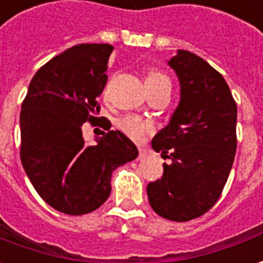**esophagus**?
I'll use <instances>...</instances> for the list:
<instances>
[{"label":"esophagus","mask_w":263,"mask_h":263,"mask_svg":"<svg viewBox=\"0 0 263 263\" xmlns=\"http://www.w3.org/2000/svg\"><path fill=\"white\" fill-rule=\"evenodd\" d=\"M146 155H147L146 149H143V147H139V159H140V160L146 159Z\"/></svg>","instance_id":"obj_1"}]
</instances>
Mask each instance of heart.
<instances>
[{"label": "heart", "mask_w": 263, "mask_h": 263, "mask_svg": "<svg viewBox=\"0 0 263 263\" xmlns=\"http://www.w3.org/2000/svg\"><path fill=\"white\" fill-rule=\"evenodd\" d=\"M146 87L147 90H155V88H170V80L167 76H164L160 71H150L146 76ZM119 127L121 132H124L128 137H132L136 142H140L144 139V136L153 132V124L147 120H143L137 116H127L119 121Z\"/></svg>", "instance_id": "heart-1"}]
</instances>
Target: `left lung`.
Here are the masks:
<instances>
[{
  "label": "left lung",
  "mask_w": 263,
  "mask_h": 263,
  "mask_svg": "<svg viewBox=\"0 0 263 263\" xmlns=\"http://www.w3.org/2000/svg\"><path fill=\"white\" fill-rule=\"evenodd\" d=\"M169 66L180 81V103L152 140L170 163L147 184V196L159 216L187 222L222 195L236 153L238 108L222 74L199 55L179 50Z\"/></svg>",
  "instance_id": "left-lung-1"
}]
</instances>
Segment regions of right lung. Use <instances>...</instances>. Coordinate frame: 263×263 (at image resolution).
Wrapping results in <instances>:
<instances>
[{"label":"right lung","instance_id":"right-lung-1","mask_svg":"<svg viewBox=\"0 0 263 263\" xmlns=\"http://www.w3.org/2000/svg\"><path fill=\"white\" fill-rule=\"evenodd\" d=\"M113 50L79 44L55 55L34 74L21 104L23 167L45 203L66 215L100 208L110 196L113 170L139 155L135 143L110 127L97 144L87 146L83 139L86 121L110 124L97 117V97L107 83Z\"/></svg>","mask_w":263,"mask_h":263}]
</instances>
